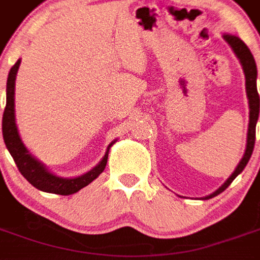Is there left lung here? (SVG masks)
<instances>
[{
    "label": "left lung",
    "instance_id": "8db88e82",
    "mask_svg": "<svg viewBox=\"0 0 260 260\" xmlns=\"http://www.w3.org/2000/svg\"><path fill=\"white\" fill-rule=\"evenodd\" d=\"M223 39L225 42L229 43L230 47L233 48V51L237 55V58L240 59L242 69H244V74H245V89H246V97H248V106H249V124H248V134H246V146H245V153L240 160L238 166L235 167L233 171V174L230 175L229 178L225 180L223 185L217 188L216 191L210 193V195L203 196L202 201H207V199H212L214 196H217L218 193L229 188V185L233 181L237 178V175L242 173V170L245 169V166L249 161V158L253 152V145H255V132H256V122L259 118V94H257V87H256V78H257V68L255 58L252 55L251 50L246 47V44L240 37L234 36V35H230V33H224Z\"/></svg>",
    "mask_w": 260,
    "mask_h": 260
}]
</instances>
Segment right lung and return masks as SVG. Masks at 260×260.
<instances>
[{"instance_id": "obj_1", "label": "right lung", "mask_w": 260, "mask_h": 260, "mask_svg": "<svg viewBox=\"0 0 260 260\" xmlns=\"http://www.w3.org/2000/svg\"><path fill=\"white\" fill-rule=\"evenodd\" d=\"M19 65L20 59H18L16 64L9 71L8 80H7V106L4 110L3 117V136L7 149L11 153V156L14 157L20 174L23 175L35 188L43 192H48V193H57V195L76 193L82 188L89 185L91 181L96 180L97 177L104 171L106 164H107L108 152H110V149L114 143L117 142V139L108 145L107 150L104 153L102 160L99 161V164L89 171H86L85 174L79 175V177H72V178H65V177H59V175L51 173L46 164H43L39 158L35 157L29 152V149L22 142L19 131L16 126V119H15V80H16V74H18Z\"/></svg>"}]
</instances>
